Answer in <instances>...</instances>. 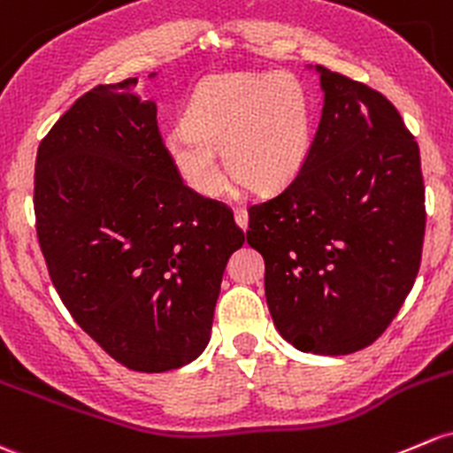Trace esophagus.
Segmentation results:
<instances>
[{
  "mask_svg": "<svg viewBox=\"0 0 453 453\" xmlns=\"http://www.w3.org/2000/svg\"><path fill=\"white\" fill-rule=\"evenodd\" d=\"M234 219H236V226L241 227V230H247V221H250V217H247V211L245 208H234Z\"/></svg>",
  "mask_w": 453,
  "mask_h": 453,
  "instance_id": "1",
  "label": "esophagus"
}]
</instances>
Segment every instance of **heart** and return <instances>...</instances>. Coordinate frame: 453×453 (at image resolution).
I'll list each match as a JSON object with an SVG mask.
<instances>
[{
    "label": "heart",
    "mask_w": 453,
    "mask_h": 453,
    "mask_svg": "<svg viewBox=\"0 0 453 453\" xmlns=\"http://www.w3.org/2000/svg\"><path fill=\"white\" fill-rule=\"evenodd\" d=\"M311 142V97L303 84L282 71H256L203 80L184 121L166 132L165 151L193 193L217 197L227 180L219 150L236 175L275 190L297 178Z\"/></svg>",
    "instance_id": "b5f03b06"
}]
</instances>
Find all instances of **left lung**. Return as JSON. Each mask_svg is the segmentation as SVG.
<instances>
[{
    "instance_id": "left-lung-1",
    "label": "left lung",
    "mask_w": 453,
    "mask_h": 453,
    "mask_svg": "<svg viewBox=\"0 0 453 453\" xmlns=\"http://www.w3.org/2000/svg\"><path fill=\"white\" fill-rule=\"evenodd\" d=\"M323 111L297 178L250 206L247 242L265 258L280 334L302 351L371 345L411 293L426 234L421 156L397 108L317 66Z\"/></svg>"
}]
</instances>
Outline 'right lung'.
Returning a JSON list of instances; mask_svg holds the SVG:
<instances>
[{"mask_svg":"<svg viewBox=\"0 0 453 453\" xmlns=\"http://www.w3.org/2000/svg\"><path fill=\"white\" fill-rule=\"evenodd\" d=\"M136 82L90 88L41 141L36 234L75 323L127 369L163 373L206 349L245 234L226 203L182 182Z\"/></svg>","mask_w":453,"mask_h":453,"instance_id":"right-lung-1","label":"right lung"}]
</instances>
